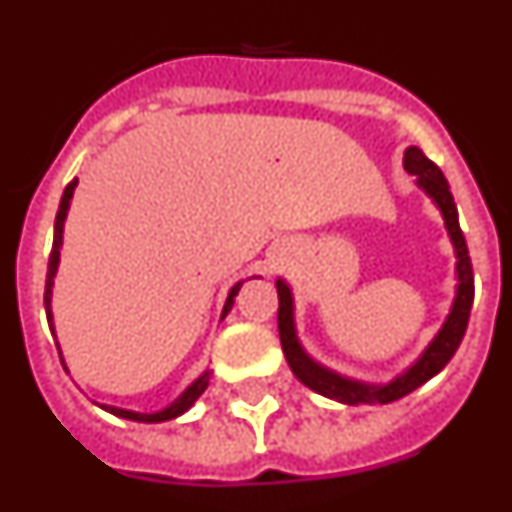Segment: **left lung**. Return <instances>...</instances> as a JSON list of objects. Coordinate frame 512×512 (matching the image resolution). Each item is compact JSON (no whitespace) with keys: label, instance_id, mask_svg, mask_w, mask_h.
Here are the masks:
<instances>
[{"label":"left lung","instance_id":"left-lung-1","mask_svg":"<svg viewBox=\"0 0 512 512\" xmlns=\"http://www.w3.org/2000/svg\"><path fill=\"white\" fill-rule=\"evenodd\" d=\"M405 169L410 174L418 176V184L431 194L436 205L441 207L443 220H446V228H449L451 241L456 248V271H459V292H456L454 310H451L449 320L441 328V333L436 336V341L428 346V351L423 354V359L408 369V372L397 377L395 382L382 384V387H374V384H359L348 382V379L338 377V374L328 372L323 366H318L315 361H310L305 356V351L300 348L295 336V325H292V295L284 282H277L279 292V338H282L284 356H287L289 369L295 372V377L302 384H307L310 390L320 392L325 397H333L338 402H346V405H387V402H395L400 397L410 395L413 390H418L420 384H425L431 377H436L443 366L449 364L451 356L456 354L461 338L467 333L469 325V312H472L474 302V274H472V259H469V248L464 241V233L459 228V215H456V202L454 194H451L449 182L446 176L441 174L431 158L425 156L420 148H408L405 151Z\"/></svg>","mask_w":512,"mask_h":512}]
</instances>
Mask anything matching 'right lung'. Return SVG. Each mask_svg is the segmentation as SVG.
I'll return each mask as SVG.
<instances>
[{"label":"right lung","instance_id":"right-lung-1","mask_svg":"<svg viewBox=\"0 0 512 512\" xmlns=\"http://www.w3.org/2000/svg\"><path fill=\"white\" fill-rule=\"evenodd\" d=\"M74 187H76V179L69 184V187L63 189V197H61V205H58V215H56V230H53V248H51V259H48V277H45V312H48V318H51V287H53V277H56V266H58V253H61V238H63V220H66V210H69V202H71V194H74ZM238 289H241V284H235L233 289H230V297L228 302H225V310L223 315H228V310L233 307L235 302V295H238ZM210 372L202 374L197 382L189 387L187 392H184L179 400L171 405V408L161 410V413H130V410H120V408H104L107 413L117 415V418H128V420H138V423H164V420H171L176 418V415L187 413L189 408L194 405V400L202 395V392L207 390V384H210Z\"/></svg>","mask_w":512,"mask_h":512}]
</instances>
